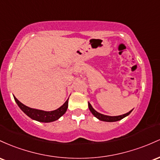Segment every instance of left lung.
<instances>
[{"label":"left lung","instance_id":"8db88e82","mask_svg":"<svg viewBox=\"0 0 160 160\" xmlns=\"http://www.w3.org/2000/svg\"><path fill=\"white\" fill-rule=\"evenodd\" d=\"M88 107H89L90 111L91 112V113L94 115L95 117H97L98 119L101 120V121H104V122H116V121H119V120L122 119L123 118L125 117V116H128V115L131 113V112L132 111V110L129 111V112H127V113H125L124 115H121V116H106V115H103L101 113H99V112H97V111L95 110V109L93 108L92 107H91V103H88Z\"/></svg>","mask_w":160,"mask_h":160}]
</instances>
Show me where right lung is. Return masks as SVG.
Here are the masks:
<instances>
[{"instance_id": "1", "label": "right lung", "mask_w": 160, "mask_h": 160, "mask_svg": "<svg viewBox=\"0 0 160 160\" xmlns=\"http://www.w3.org/2000/svg\"><path fill=\"white\" fill-rule=\"evenodd\" d=\"M14 99H15L19 108L22 109L27 116H29L32 119L41 122H51L57 120L65 113L68 108V100H66L63 105L61 106L60 108L56 109V110L47 112V111L39 110V109H32L28 107H26V105L19 102L15 97H14Z\"/></svg>"}]
</instances>
